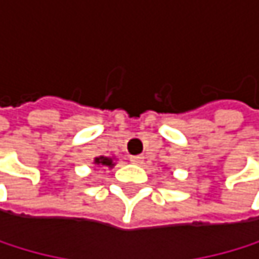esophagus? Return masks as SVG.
<instances>
[{
  "mask_svg": "<svg viewBox=\"0 0 259 259\" xmlns=\"http://www.w3.org/2000/svg\"><path fill=\"white\" fill-rule=\"evenodd\" d=\"M131 161H132L134 164H143L144 157H143V155H132V157H131Z\"/></svg>",
  "mask_w": 259,
  "mask_h": 259,
  "instance_id": "esophagus-1",
  "label": "esophagus"
}]
</instances>
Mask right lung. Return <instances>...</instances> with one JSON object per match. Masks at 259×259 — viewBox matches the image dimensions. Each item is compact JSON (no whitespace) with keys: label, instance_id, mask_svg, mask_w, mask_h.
<instances>
[{"label":"right lung","instance_id":"obj_1","mask_svg":"<svg viewBox=\"0 0 259 259\" xmlns=\"http://www.w3.org/2000/svg\"><path fill=\"white\" fill-rule=\"evenodd\" d=\"M95 163L96 164H104V166H113L112 158H107V157H99V158L95 160Z\"/></svg>","mask_w":259,"mask_h":259}]
</instances>
